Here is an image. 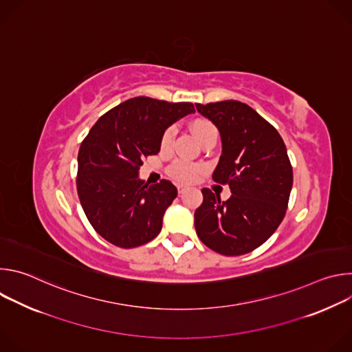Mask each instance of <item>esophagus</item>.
<instances>
[{"label": "esophagus", "instance_id": "obj_1", "mask_svg": "<svg viewBox=\"0 0 352 352\" xmlns=\"http://www.w3.org/2000/svg\"><path fill=\"white\" fill-rule=\"evenodd\" d=\"M177 189H178V193H184L185 189H186V186H185V185H178Z\"/></svg>", "mask_w": 352, "mask_h": 352}]
</instances>
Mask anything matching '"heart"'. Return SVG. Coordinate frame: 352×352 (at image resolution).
<instances>
[{
  "label": "heart",
  "mask_w": 352,
  "mask_h": 352,
  "mask_svg": "<svg viewBox=\"0 0 352 352\" xmlns=\"http://www.w3.org/2000/svg\"><path fill=\"white\" fill-rule=\"evenodd\" d=\"M190 131L193 133V136L196 138V140L202 144L205 143L206 140L209 139H216L217 138V129L216 126L208 121V120H195L192 124H190ZM174 136H175V128L174 126H170L167 128L164 132H163V136H162V142H160V147L163 150H168L171 147V143L174 140ZM200 171H202V168H200L199 166L196 164H190V163H186V162H175L174 164L170 166L168 168V174L178 182H185V184H189V182H193L199 178L200 175Z\"/></svg>",
  "instance_id": "heart-1"
}]
</instances>
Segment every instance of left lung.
<instances>
[{"mask_svg": "<svg viewBox=\"0 0 352 352\" xmlns=\"http://www.w3.org/2000/svg\"><path fill=\"white\" fill-rule=\"evenodd\" d=\"M221 138V156L213 173L228 184L226 202L204 188L195 212L196 234L226 256L245 255L266 242L283 221L292 188V167L277 129L236 100L196 104Z\"/></svg>", "mask_w": 352, "mask_h": 352, "instance_id": "1", "label": "left lung"}]
</instances>
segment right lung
<instances>
[{
	"mask_svg": "<svg viewBox=\"0 0 352 352\" xmlns=\"http://www.w3.org/2000/svg\"><path fill=\"white\" fill-rule=\"evenodd\" d=\"M192 113V103L139 96L91 126L78 153L76 188L89 223L106 241L135 248L159 235L177 188L167 179L146 184L139 168L160 152L163 132Z\"/></svg>",
	"mask_w": 352,
	"mask_h": 352,
	"instance_id": "1",
	"label": "right lung"
}]
</instances>
